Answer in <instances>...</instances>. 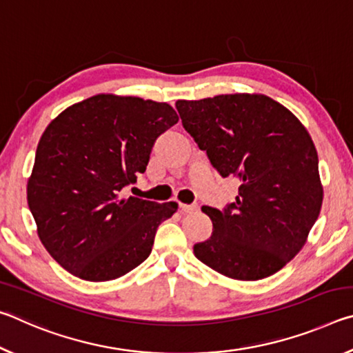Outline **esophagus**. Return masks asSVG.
Masks as SVG:
<instances>
[{
	"label": "esophagus",
	"mask_w": 353,
	"mask_h": 353,
	"mask_svg": "<svg viewBox=\"0 0 353 353\" xmlns=\"http://www.w3.org/2000/svg\"><path fill=\"white\" fill-rule=\"evenodd\" d=\"M179 208H181L182 213H193L198 210V205L194 204H179Z\"/></svg>",
	"instance_id": "34e87169"
}]
</instances>
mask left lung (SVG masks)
Returning <instances> with one entry per match:
<instances>
[{
    "label": "left lung",
    "instance_id": "8db88e82",
    "mask_svg": "<svg viewBox=\"0 0 353 353\" xmlns=\"http://www.w3.org/2000/svg\"><path fill=\"white\" fill-rule=\"evenodd\" d=\"M187 132L223 177L240 182L224 212L202 207L213 223L194 244L204 265L235 280H260L282 270L308 240L324 199L318 151L307 128L260 93L181 99Z\"/></svg>",
    "mask_w": 353,
    "mask_h": 353
}]
</instances>
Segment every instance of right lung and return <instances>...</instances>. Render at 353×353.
I'll return each mask as SVG.
<instances>
[{"label": "right lung", "instance_id": "1", "mask_svg": "<svg viewBox=\"0 0 353 353\" xmlns=\"http://www.w3.org/2000/svg\"><path fill=\"white\" fill-rule=\"evenodd\" d=\"M177 121L166 103L101 93L48 124L28 179V205L41 244L63 270L107 282L148 259L157 227L177 204L119 191L146 171L155 139Z\"/></svg>", "mask_w": 353, "mask_h": 353}]
</instances>
